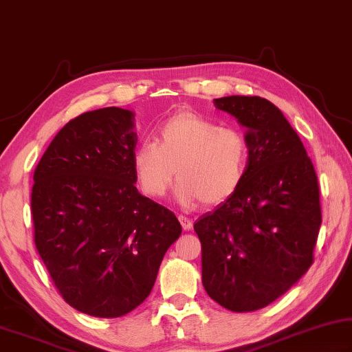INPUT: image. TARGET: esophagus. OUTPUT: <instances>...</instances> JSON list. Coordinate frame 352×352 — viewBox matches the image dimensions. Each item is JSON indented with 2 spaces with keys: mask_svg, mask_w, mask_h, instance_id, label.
<instances>
[{
  "mask_svg": "<svg viewBox=\"0 0 352 352\" xmlns=\"http://www.w3.org/2000/svg\"><path fill=\"white\" fill-rule=\"evenodd\" d=\"M177 219H179V223H181V226H182V229H184V230H186V232L192 230L193 223H192V221H190L187 217H184V214H179V217H177Z\"/></svg>",
  "mask_w": 352,
  "mask_h": 352,
  "instance_id": "esophagus-1",
  "label": "esophagus"
}]
</instances>
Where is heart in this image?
<instances>
[{
    "label": "heart",
    "instance_id": "b5f03b06",
    "mask_svg": "<svg viewBox=\"0 0 352 352\" xmlns=\"http://www.w3.org/2000/svg\"><path fill=\"white\" fill-rule=\"evenodd\" d=\"M133 171L142 192L160 198L177 176L182 204H218L236 192L249 165V145L236 128L182 109L157 128L156 140L134 148Z\"/></svg>",
    "mask_w": 352,
    "mask_h": 352
}]
</instances>
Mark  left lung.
I'll return each mask as SVG.
<instances>
[{
    "label": "left lung",
    "mask_w": 352,
    "mask_h": 352,
    "mask_svg": "<svg viewBox=\"0 0 352 352\" xmlns=\"http://www.w3.org/2000/svg\"><path fill=\"white\" fill-rule=\"evenodd\" d=\"M213 103L245 128L249 165L236 192L195 223L202 285L226 309L256 311L311 267L322 226L317 175L298 134L272 102L229 96Z\"/></svg>",
    "instance_id": "obj_1"
}]
</instances>
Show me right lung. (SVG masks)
I'll list each match as a JSON object with an SVG mask.
<instances>
[{"label": "right lung", "mask_w": 352, "mask_h": 352, "mask_svg": "<svg viewBox=\"0 0 352 352\" xmlns=\"http://www.w3.org/2000/svg\"><path fill=\"white\" fill-rule=\"evenodd\" d=\"M134 116L109 107L76 117L34 173L35 248L66 303L92 317L135 309L182 232L175 213L134 186Z\"/></svg>", "instance_id": "right-lung-1"}]
</instances>
